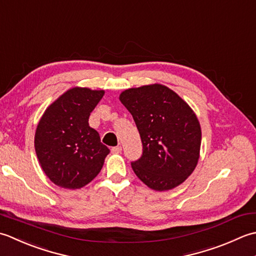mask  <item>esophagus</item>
Instances as JSON below:
<instances>
[{
  "label": "esophagus",
  "mask_w": 256,
  "mask_h": 256,
  "mask_svg": "<svg viewBox=\"0 0 256 256\" xmlns=\"http://www.w3.org/2000/svg\"><path fill=\"white\" fill-rule=\"evenodd\" d=\"M122 148L120 147V146H116V147L112 148V152L114 154H122Z\"/></svg>",
  "instance_id": "1"
}]
</instances>
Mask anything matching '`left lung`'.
<instances>
[{
  "label": "left lung",
  "instance_id": "8db88e82",
  "mask_svg": "<svg viewBox=\"0 0 256 256\" xmlns=\"http://www.w3.org/2000/svg\"><path fill=\"white\" fill-rule=\"evenodd\" d=\"M119 99L132 114L142 154L132 162L136 176L156 191L178 186L198 164L201 127L178 94L160 84L129 88Z\"/></svg>",
  "mask_w": 256,
  "mask_h": 256
}]
</instances>
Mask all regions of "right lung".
Instances as JSON below:
<instances>
[{
  "label": "right lung",
  "instance_id": "1",
  "mask_svg": "<svg viewBox=\"0 0 256 256\" xmlns=\"http://www.w3.org/2000/svg\"><path fill=\"white\" fill-rule=\"evenodd\" d=\"M104 90L74 87L50 105L35 132L42 169L56 186L80 189L100 172L109 150L88 124Z\"/></svg>",
  "mask_w": 256,
  "mask_h": 256
}]
</instances>
